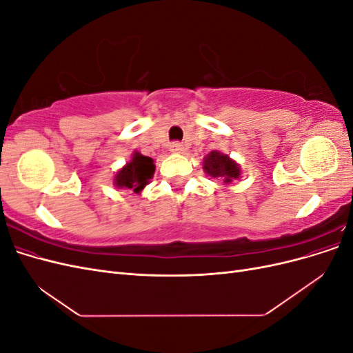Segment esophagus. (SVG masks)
Here are the masks:
<instances>
[{
	"mask_svg": "<svg viewBox=\"0 0 353 353\" xmlns=\"http://www.w3.org/2000/svg\"><path fill=\"white\" fill-rule=\"evenodd\" d=\"M169 150H170V153H174V154H181V153L184 152V144L172 143V144H170V147H169Z\"/></svg>",
	"mask_w": 353,
	"mask_h": 353,
	"instance_id": "1",
	"label": "esophagus"
}]
</instances>
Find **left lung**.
<instances>
[{"label":"left lung","instance_id":"left-lung-1","mask_svg":"<svg viewBox=\"0 0 353 353\" xmlns=\"http://www.w3.org/2000/svg\"><path fill=\"white\" fill-rule=\"evenodd\" d=\"M203 170L213 179H222L225 184H231L234 179L241 178L240 165L228 154L219 150H212L203 159Z\"/></svg>","mask_w":353,"mask_h":353}]
</instances>
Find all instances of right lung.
Returning <instances> with one entry per match:
<instances>
[{
	"mask_svg": "<svg viewBox=\"0 0 353 353\" xmlns=\"http://www.w3.org/2000/svg\"><path fill=\"white\" fill-rule=\"evenodd\" d=\"M154 160L135 150L130 162H126L125 166H122L114 174L113 185L121 190H132L134 193L140 194L145 185L150 183V179L154 175Z\"/></svg>",
	"mask_w": 353,
	"mask_h": 353,
	"instance_id": "add662e5",
	"label": "right lung"
}]
</instances>
